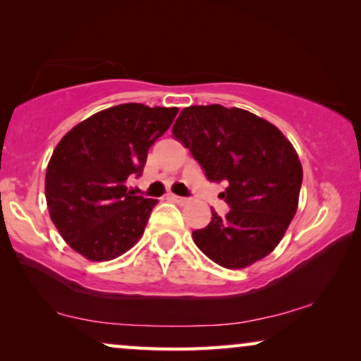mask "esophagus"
Segmentation results:
<instances>
[{"label":"esophagus","mask_w":361,"mask_h":361,"mask_svg":"<svg viewBox=\"0 0 361 361\" xmlns=\"http://www.w3.org/2000/svg\"><path fill=\"white\" fill-rule=\"evenodd\" d=\"M167 197H169L171 200L177 202V204H187V202H189V199H185V197H179V195H174V194H169Z\"/></svg>","instance_id":"obj_1"}]
</instances>
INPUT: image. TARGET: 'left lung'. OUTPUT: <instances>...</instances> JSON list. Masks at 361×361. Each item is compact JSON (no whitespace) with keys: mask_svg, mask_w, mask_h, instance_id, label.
<instances>
[{"mask_svg":"<svg viewBox=\"0 0 361 361\" xmlns=\"http://www.w3.org/2000/svg\"><path fill=\"white\" fill-rule=\"evenodd\" d=\"M172 136L189 147L205 177L225 182V216L212 209L205 228L192 231L204 255L240 269L273 251L298 210L302 166L274 125L241 108L187 106Z\"/></svg>","mask_w":361,"mask_h":361,"instance_id":"1","label":"left lung"}]
</instances>
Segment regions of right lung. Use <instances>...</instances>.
Wrapping results in <instances>:
<instances>
[{
  "label": "right lung",
  "mask_w": 361,
  "mask_h": 361,
  "mask_svg": "<svg viewBox=\"0 0 361 361\" xmlns=\"http://www.w3.org/2000/svg\"><path fill=\"white\" fill-rule=\"evenodd\" d=\"M177 108L123 103L73 126L46 172L49 214L72 250L92 261L126 253L145 233L156 199L133 195L128 177L142 174L149 147Z\"/></svg>",
  "instance_id": "1"
}]
</instances>
